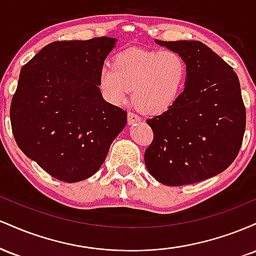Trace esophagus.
<instances>
[{"label": "esophagus", "instance_id": "1", "mask_svg": "<svg viewBox=\"0 0 256 256\" xmlns=\"http://www.w3.org/2000/svg\"><path fill=\"white\" fill-rule=\"evenodd\" d=\"M140 120H142V119H140V116H137V114L132 113V112H128V125L136 124V122H140Z\"/></svg>", "mask_w": 256, "mask_h": 256}]
</instances>
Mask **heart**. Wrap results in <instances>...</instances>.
<instances>
[{"label": "heart", "mask_w": 256, "mask_h": 256, "mask_svg": "<svg viewBox=\"0 0 256 256\" xmlns=\"http://www.w3.org/2000/svg\"><path fill=\"white\" fill-rule=\"evenodd\" d=\"M186 64L172 50L132 48L120 52L98 74V86L110 104H124L134 90V104L161 114L177 102L186 79Z\"/></svg>", "instance_id": "b5f03b06"}]
</instances>
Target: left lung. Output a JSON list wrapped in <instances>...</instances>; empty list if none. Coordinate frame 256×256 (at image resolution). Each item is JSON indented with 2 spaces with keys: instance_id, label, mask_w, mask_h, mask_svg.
<instances>
[{
  "instance_id": "left-lung-1",
  "label": "left lung",
  "mask_w": 256,
  "mask_h": 256,
  "mask_svg": "<svg viewBox=\"0 0 256 256\" xmlns=\"http://www.w3.org/2000/svg\"><path fill=\"white\" fill-rule=\"evenodd\" d=\"M186 64L184 91L168 110L146 120L154 140L146 166L168 186L192 184L225 171L242 146L246 107L234 68L198 40L164 42Z\"/></svg>"
}]
</instances>
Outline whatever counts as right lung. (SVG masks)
Listing matches in <instances>:
<instances>
[{
	"instance_id": "obj_1",
	"label": "right lung",
	"mask_w": 256,
	"mask_h": 256,
	"mask_svg": "<svg viewBox=\"0 0 256 256\" xmlns=\"http://www.w3.org/2000/svg\"><path fill=\"white\" fill-rule=\"evenodd\" d=\"M116 38L52 42L24 64L10 104L18 146L52 177L76 183L98 171L128 122L98 74Z\"/></svg>"
}]
</instances>
